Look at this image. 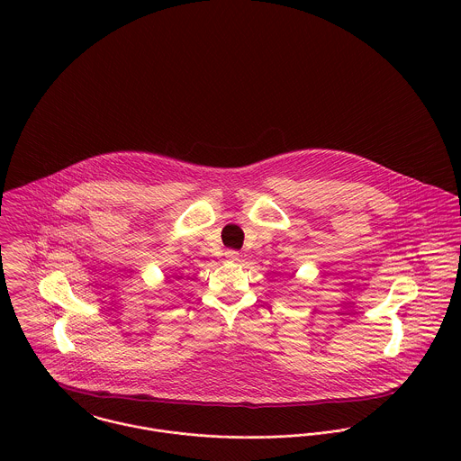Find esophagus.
<instances>
[{
  "label": "esophagus",
  "mask_w": 461,
  "mask_h": 461,
  "mask_svg": "<svg viewBox=\"0 0 461 461\" xmlns=\"http://www.w3.org/2000/svg\"><path fill=\"white\" fill-rule=\"evenodd\" d=\"M225 259H227L229 263H236V261H240V254H238L236 250H227V252H225Z\"/></svg>",
  "instance_id": "1"
}]
</instances>
